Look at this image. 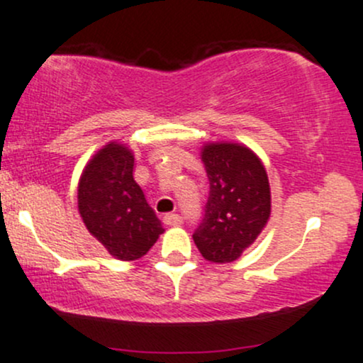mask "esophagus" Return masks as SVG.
Segmentation results:
<instances>
[{"label":"esophagus","instance_id":"1","mask_svg":"<svg viewBox=\"0 0 363 363\" xmlns=\"http://www.w3.org/2000/svg\"><path fill=\"white\" fill-rule=\"evenodd\" d=\"M163 222H165L167 225H172V227L181 225L182 224V217H181V215H177V213H167L165 217H163Z\"/></svg>","mask_w":363,"mask_h":363}]
</instances>
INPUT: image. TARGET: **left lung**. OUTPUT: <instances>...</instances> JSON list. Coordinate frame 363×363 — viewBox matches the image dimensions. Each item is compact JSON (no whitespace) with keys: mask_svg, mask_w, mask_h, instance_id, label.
<instances>
[{"mask_svg":"<svg viewBox=\"0 0 363 363\" xmlns=\"http://www.w3.org/2000/svg\"><path fill=\"white\" fill-rule=\"evenodd\" d=\"M210 182L203 220L193 240L206 260L234 262L270 217V186L260 158L245 145L208 143L201 150Z\"/></svg>","mask_w":363,"mask_h":363,"instance_id":"8db88e82","label":"left lung"}]
</instances>
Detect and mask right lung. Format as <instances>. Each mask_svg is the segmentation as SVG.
<instances>
[{"instance_id":"right-lung-1","label":"right lung","mask_w":363,"mask_h":363,"mask_svg":"<svg viewBox=\"0 0 363 363\" xmlns=\"http://www.w3.org/2000/svg\"><path fill=\"white\" fill-rule=\"evenodd\" d=\"M133 172V151L113 141L91 158L77 189L79 213L87 230L123 262L148 253L165 230Z\"/></svg>"}]
</instances>
